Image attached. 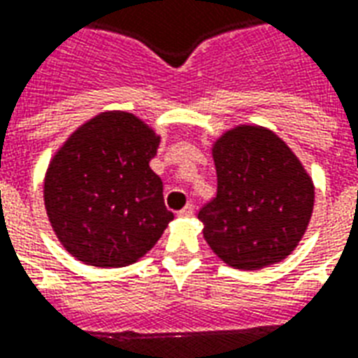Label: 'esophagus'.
<instances>
[{
	"instance_id": "esophagus-1",
	"label": "esophagus",
	"mask_w": 358,
	"mask_h": 358,
	"mask_svg": "<svg viewBox=\"0 0 358 358\" xmlns=\"http://www.w3.org/2000/svg\"><path fill=\"white\" fill-rule=\"evenodd\" d=\"M193 214H195V206H193V204H185L184 208L178 212L180 217H191Z\"/></svg>"
}]
</instances>
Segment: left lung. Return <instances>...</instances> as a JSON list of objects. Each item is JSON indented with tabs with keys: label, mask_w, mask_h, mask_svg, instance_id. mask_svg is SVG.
<instances>
[{
	"label": "left lung",
	"mask_w": 358,
	"mask_h": 358,
	"mask_svg": "<svg viewBox=\"0 0 358 358\" xmlns=\"http://www.w3.org/2000/svg\"><path fill=\"white\" fill-rule=\"evenodd\" d=\"M217 193L199 212L204 240L229 266L282 261L306 233L312 178L282 138L255 125L227 131L212 150Z\"/></svg>",
	"instance_id": "left-lung-1"
}]
</instances>
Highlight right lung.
I'll return each mask as SVG.
<instances>
[{"instance_id": "obj_1", "label": "right lung", "mask_w": 358, "mask_h": 358, "mask_svg": "<svg viewBox=\"0 0 358 358\" xmlns=\"http://www.w3.org/2000/svg\"><path fill=\"white\" fill-rule=\"evenodd\" d=\"M159 136L129 113L80 125L54 155L45 206L54 233L78 261L101 268L135 263L161 238L173 212L150 169Z\"/></svg>"}]
</instances>
